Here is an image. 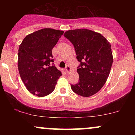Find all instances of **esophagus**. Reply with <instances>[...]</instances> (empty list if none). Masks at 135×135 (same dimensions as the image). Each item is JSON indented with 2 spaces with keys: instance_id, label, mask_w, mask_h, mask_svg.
<instances>
[{
  "instance_id": "1",
  "label": "esophagus",
  "mask_w": 135,
  "mask_h": 135,
  "mask_svg": "<svg viewBox=\"0 0 135 135\" xmlns=\"http://www.w3.org/2000/svg\"><path fill=\"white\" fill-rule=\"evenodd\" d=\"M65 72H66V73L69 72L71 70L70 67L69 66H66V68H65Z\"/></svg>"
}]
</instances>
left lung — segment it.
I'll list each match as a JSON object with an SVG mask.
<instances>
[{
  "label": "left lung",
  "mask_w": 135,
  "mask_h": 135,
  "mask_svg": "<svg viewBox=\"0 0 135 135\" xmlns=\"http://www.w3.org/2000/svg\"><path fill=\"white\" fill-rule=\"evenodd\" d=\"M64 36L74 45L80 62L79 80L71 88L79 95L91 97L102 89L109 75L113 62L110 44L102 34L88 29L66 31Z\"/></svg>",
  "instance_id": "left-lung-1"
}]
</instances>
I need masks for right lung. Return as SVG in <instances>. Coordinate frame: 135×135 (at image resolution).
Returning <instances> with one entry per match:
<instances>
[{"label": "right lung", "mask_w": 135, "mask_h": 135, "mask_svg": "<svg viewBox=\"0 0 135 135\" xmlns=\"http://www.w3.org/2000/svg\"><path fill=\"white\" fill-rule=\"evenodd\" d=\"M64 32L43 28L25 37L18 49L20 77L29 92L42 97L51 93L61 72L52 58V49Z\"/></svg>", "instance_id": "1"}]
</instances>
